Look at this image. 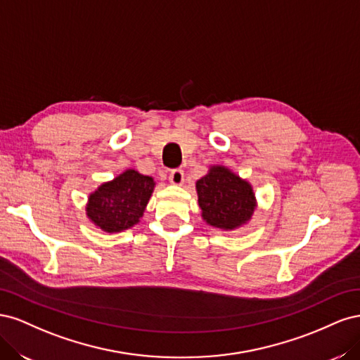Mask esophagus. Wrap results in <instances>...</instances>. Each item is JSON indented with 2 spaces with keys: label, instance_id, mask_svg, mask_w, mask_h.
<instances>
[{
  "label": "esophagus",
  "instance_id": "obj_1",
  "mask_svg": "<svg viewBox=\"0 0 360 360\" xmlns=\"http://www.w3.org/2000/svg\"><path fill=\"white\" fill-rule=\"evenodd\" d=\"M169 183L172 184H177V186H180V184L184 183V172L183 169H172L169 172Z\"/></svg>",
  "mask_w": 360,
  "mask_h": 360
}]
</instances>
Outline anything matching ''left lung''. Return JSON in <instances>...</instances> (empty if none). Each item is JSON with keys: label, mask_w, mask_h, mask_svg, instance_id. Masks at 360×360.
Returning a JSON list of instances; mask_svg holds the SVG:
<instances>
[{"label": "left lung", "mask_w": 360, "mask_h": 360, "mask_svg": "<svg viewBox=\"0 0 360 360\" xmlns=\"http://www.w3.org/2000/svg\"><path fill=\"white\" fill-rule=\"evenodd\" d=\"M198 204L202 217L224 230L240 226L255 209V195L250 184L224 167H213L197 181Z\"/></svg>", "instance_id": "left-lung-1"}]
</instances>
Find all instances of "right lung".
Here are the masks:
<instances>
[{
	"label": "right lung",
	"instance_id": "1",
	"mask_svg": "<svg viewBox=\"0 0 360 360\" xmlns=\"http://www.w3.org/2000/svg\"><path fill=\"white\" fill-rule=\"evenodd\" d=\"M153 188V179L127 169L90 195L86 216L106 233L127 230L143 217Z\"/></svg>",
	"mask_w": 360,
	"mask_h": 360
}]
</instances>
